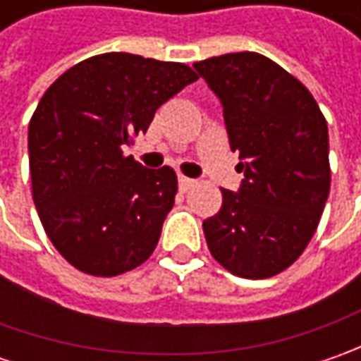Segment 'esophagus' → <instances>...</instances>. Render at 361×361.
Wrapping results in <instances>:
<instances>
[{
	"mask_svg": "<svg viewBox=\"0 0 361 361\" xmlns=\"http://www.w3.org/2000/svg\"><path fill=\"white\" fill-rule=\"evenodd\" d=\"M192 185H195L192 178H188V176H178V187H180V190H188Z\"/></svg>",
	"mask_w": 361,
	"mask_h": 361,
	"instance_id": "esophagus-1",
	"label": "esophagus"
}]
</instances>
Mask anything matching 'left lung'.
Here are the masks:
<instances>
[{
	"label": "left lung",
	"instance_id": "obj_1",
	"mask_svg": "<svg viewBox=\"0 0 361 361\" xmlns=\"http://www.w3.org/2000/svg\"><path fill=\"white\" fill-rule=\"evenodd\" d=\"M223 104L237 192L202 221L211 255L245 279L287 269L312 241L329 195L327 122L310 90L279 63L237 51L192 63Z\"/></svg>",
	"mask_w": 361,
	"mask_h": 361
}]
</instances>
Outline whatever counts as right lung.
Returning a JSON list of instances; mask_svg holds the SVG:
<instances>
[{"label":"right lung","mask_w":361,"mask_h":361,"mask_svg":"<svg viewBox=\"0 0 361 361\" xmlns=\"http://www.w3.org/2000/svg\"><path fill=\"white\" fill-rule=\"evenodd\" d=\"M197 78L185 63L110 51L72 66L42 96L27 130L32 195L49 241L82 273L114 277L152 255L176 174L146 169L122 146Z\"/></svg>","instance_id":"right-lung-1"}]
</instances>
